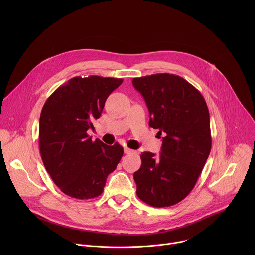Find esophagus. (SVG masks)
I'll return each mask as SVG.
<instances>
[{"instance_id": "34e87169", "label": "esophagus", "mask_w": 255, "mask_h": 255, "mask_svg": "<svg viewBox=\"0 0 255 255\" xmlns=\"http://www.w3.org/2000/svg\"><path fill=\"white\" fill-rule=\"evenodd\" d=\"M134 151L132 150V149H130V148H128V147H124V153H126V154H130V153H133Z\"/></svg>"}]
</instances>
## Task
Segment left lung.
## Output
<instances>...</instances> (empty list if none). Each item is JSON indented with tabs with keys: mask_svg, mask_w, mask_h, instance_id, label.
I'll return each instance as SVG.
<instances>
[{
	"mask_svg": "<svg viewBox=\"0 0 255 255\" xmlns=\"http://www.w3.org/2000/svg\"><path fill=\"white\" fill-rule=\"evenodd\" d=\"M132 84L146 102L149 126L163 135L158 157L140 155L136 194L152 207H169L192 192L210 154L208 107L202 94L179 76L156 74L135 78Z\"/></svg>",
	"mask_w": 255,
	"mask_h": 255,
	"instance_id": "obj_1",
	"label": "left lung"
}]
</instances>
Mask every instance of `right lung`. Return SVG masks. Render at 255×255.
<instances>
[{"instance_id": "1", "label": "right lung", "mask_w": 255, "mask_h": 255, "mask_svg": "<svg viewBox=\"0 0 255 255\" xmlns=\"http://www.w3.org/2000/svg\"><path fill=\"white\" fill-rule=\"evenodd\" d=\"M122 79L75 77L46 100L39 120V149L43 164L54 184L65 195L80 200L103 193L108 175L123 156L119 143L113 146L95 141L94 129L105 102Z\"/></svg>"}]
</instances>
